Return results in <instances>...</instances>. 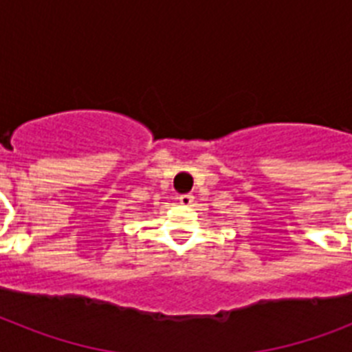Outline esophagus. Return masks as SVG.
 Instances as JSON below:
<instances>
[{"mask_svg":"<svg viewBox=\"0 0 352 352\" xmlns=\"http://www.w3.org/2000/svg\"><path fill=\"white\" fill-rule=\"evenodd\" d=\"M179 203H181L182 206H192L193 195L192 193H182V195H179Z\"/></svg>","mask_w":352,"mask_h":352,"instance_id":"esophagus-1","label":"esophagus"}]
</instances>
